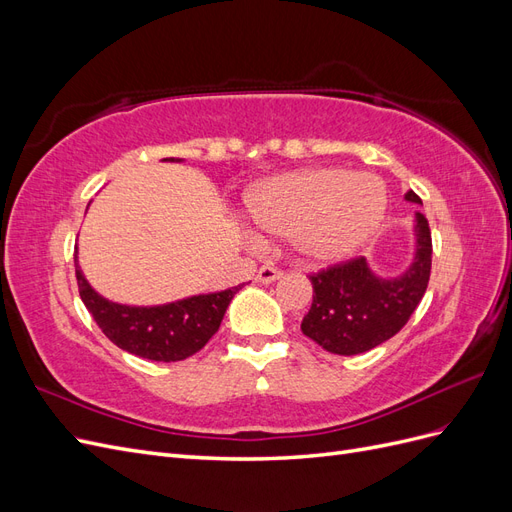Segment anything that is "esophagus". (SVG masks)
Instances as JSON below:
<instances>
[{"label":"esophagus","mask_w":512,"mask_h":512,"mask_svg":"<svg viewBox=\"0 0 512 512\" xmlns=\"http://www.w3.org/2000/svg\"><path fill=\"white\" fill-rule=\"evenodd\" d=\"M282 275H284V273H282L280 269H275V267H271V265H265V267L258 269L256 282H260V284H271V282H275V280H280Z\"/></svg>","instance_id":"34e87169"}]
</instances>
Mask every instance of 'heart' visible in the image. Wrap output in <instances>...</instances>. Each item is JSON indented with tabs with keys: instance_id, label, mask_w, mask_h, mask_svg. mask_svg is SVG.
Returning a JSON list of instances; mask_svg holds the SVG:
<instances>
[{
	"instance_id": "heart-1",
	"label": "heart",
	"mask_w": 512,
	"mask_h": 512,
	"mask_svg": "<svg viewBox=\"0 0 512 512\" xmlns=\"http://www.w3.org/2000/svg\"><path fill=\"white\" fill-rule=\"evenodd\" d=\"M247 207L260 228L292 239L305 260L337 262L376 235L386 190L374 175L309 168L258 185Z\"/></svg>"
}]
</instances>
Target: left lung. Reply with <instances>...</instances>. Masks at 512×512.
Segmentation results:
<instances>
[{"label":"left lung","mask_w":512,"mask_h":512,"mask_svg":"<svg viewBox=\"0 0 512 512\" xmlns=\"http://www.w3.org/2000/svg\"><path fill=\"white\" fill-rule=\"evenodd\" d=\"M410 203L421 205L412 190ZM431 273V230L423 213H416V256L410 269L382 280L363 256L335 262L309 273L314 301L301 322V331L333 354H361L380 346L404 329L421 303Z\"/></svg>","instance_id":"1"}]
</instances>
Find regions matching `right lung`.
<instances>
[{
  "label": "right lung",
  "mask_w": 512,
  "mask_h": 512,
  "mask_svg": "<svg viewBox=\"0 0 512 512\" xmlns=\"http://www.w3.org/2000/svg\"><path fill=\"white\" fill-rule=\"evenodd\" d=\"M76 265V262H74ZM79 294L102 333L115 346L149 361H183L220 329L226 307L243 284L158 307H130L102 299L76 265Z\"/></svg>",
  "instance_id": "add662e5"
}]
</instances>
